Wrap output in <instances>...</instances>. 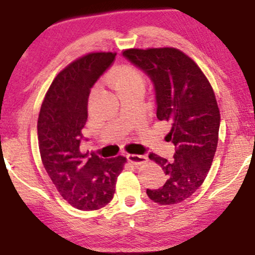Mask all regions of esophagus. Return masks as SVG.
<instances>
[{
  "instance_id": "1",
  "label": "esophagus",
  "mask_w": 255,
  "mask_h": 255,
  "mask_svg": "<svg viewBox=\"0 0 255 255\" xmlns=\"http://www.w3.org/2000/svg\"><path fill=\"white\" fill-rule=\"evenodd\" d=\"M127 159L133 164H143L147 162L148 157L145 155H137V154H128Z\"/></svg>"
}]
</instances>
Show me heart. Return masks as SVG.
Returning a JSON list of instances; mask_svg holds the SVG:
<instances>
[{
    "label": "heart",
    "mask_w": 255,
    "mask_h": 255,
    "mask_svg": "<svg viewBox=\"0 0 255 255\" xmlns=\"http://www.w3.org/2000/svg\"><path fill=\"white\" fill-rule=\"evenodd\" d=\"M106 81L113 90H115L117 94L131 90V88L143 87L144 85L142 73L136 67L130 65L115 67L107 74Z\"/></svg>",
    "instance_id": "1"
}]
</instances>
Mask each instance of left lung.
<instances>
[{
    "mask_svg": "<svg viewBox=\"0 0 255 255\" xmlns=\"http://www.w3.org/2000/svg\"><path fill=\"white\" fill-rule=\"evenodd\" d=\"M122 54L152 81L156 117L170 125L165 141L176 149L171 159L149 154L168 179L159 189H147V195L161 205L181 203L203 184L215 157L220 125L215 92L198 65L174 47L129 49Z\"/></svg>",
    "mask_w": 255,
    "mask_h": 255,
    "instance_id": "obj_1",
    "label": "left lung"
}]
</instances>
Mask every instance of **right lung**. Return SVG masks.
Listing matches in <instances>:
<instances>
[{
  "mask_svg": "<svg viewBox=\"0 0 255 255\" xmlns=\"http://www.w3.org/2000/svg\"><path fill=\"white\" fill-rule=\"evenodd\" d=\"M115 56L88 53L59 72L44 98L37 122L44 168L63 198L79 210H98L113 199L126 162L124 156L101 158L80 150L91 88Z\"/></svg>",
  "mask_w": 255,
  "mask_h": 255,
  "instance_id": "1",
  "label": "right lung"
}]
</instances>
